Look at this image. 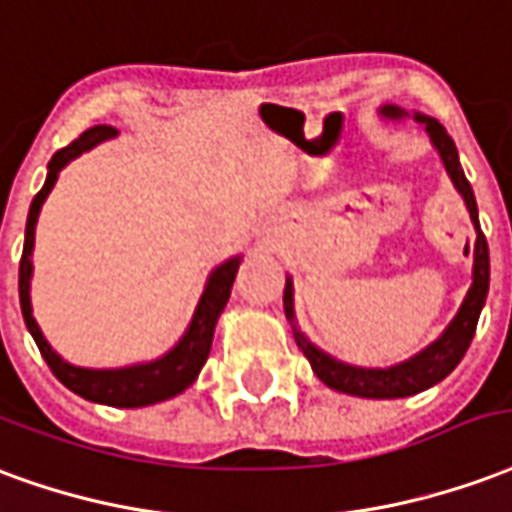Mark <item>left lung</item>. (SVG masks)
I'll return each mask as SVG.
<instances>
[{
	"instance_id": "8db88e82",
	"label": "left lung",
	"mask_w": 512,
	"mask_h": 512,
	"mask_svg": "<svg viewBox=\"0 0 512 512\" xmlns=\"http://www.w3.org/2000/svg\"><path fill=\"white\" fill-rule=\"evenodd\" d=\"M379 117L387 119V122H401V119L412 117L414 122L423 125L428 138H431V144L439 152V158L445 163L447 177L453 179L455 190L461 193L477 234L475 251H472V286H469V292H466V297L458 305L453 322L447 324L436 341L428 343L425 349L412 354L404 363L387 365V368H363V365L343 363L333 354L319 349L308 335L302 333L300 324H297V313H294L292 275H286L283 311H286V319L292 324L294 341L302 349V354L308 357L313 374L319 376L330 390L357 395V398H406V395L423 393L428 387L442 382L455 365L461 363V357H464L469 343L475 338L477 319H480V311H483L488 297V242L483 237V231H480V220H477L475 193H472V185H469V179H466L464 169H461L458 149H455L453 138L447 136V130L434 117H425L420 111H406V108L395 106V103H384L379 108Z\"/></svg>"
}]
</instances>
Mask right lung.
<instances>
[{
  "instance_id": "1",
  "label": "right lung",
  "mask_w": 512,
  "mask_h": 512,
  "mask_svg": "<svg viewBox=\"0 0 512 512\" xmlns=\"http://www.w3.org/2000/svg\"><path fill=\"white\" fill-rule=\"evenodd\" d=\"M119 130L111 125H95V128L84 130L81 136L59 149L54 158L48 160V174L43 188L32 199L29 215H26V234H24V253H21V267H18V297H21V313H24L26 330L35 338L37 349L43 354L48 368L54 371L59 382L65 384L67 390H73L81 398H87L92 404L119 406V409H138V406H152L160 401H169L182 390H188L190 384L196 382V376L207 363L212 349V335H215V324H218L220 313L226 308L231 297V286L240 270L242 256H231V259L220 261L218 267L207 275L204 292H201L196 311L190 316L185 333L179 338L169 352L160 354L155 360L147 363L122 365V368H81V365L67 363L65 357L51 349L46 335L40 330V324L32 316V251H35V229L43 201L48 193L54 190L59 179V171L65 169L70 160L84 155L89 149L117 136Z\"/></svg>"
}]
</instances>
